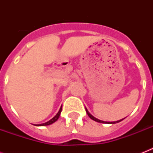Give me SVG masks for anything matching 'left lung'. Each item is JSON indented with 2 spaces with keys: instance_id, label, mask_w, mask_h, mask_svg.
I'll list each match as a JSON object with an SVG mask.
<instances>
[{
  "instance_id": "obj_1",
  "label": "left lung",
  "mask_w": 153,
  "mask_h": 153,
  "mask_svg": "<svg viewBox=\"0 0 153 153\" xmlns=\"http://www.w3.org/2000/svg\"><path fill=\"white\" fill-rule=\"evenodd\" d=\"M86 114H88V116L90 117H91V118L92 119V120H94V121H98V122H100V123H105H105H106V124H115V123H117V122H120V121H122V120H123V119H121V120H120V121H113V122H107V121H101V120H98V119L95 118L94 117L92 116V115H91V114H90V113H89L88 110H87V109H86Z\"/></svg>"
}]
</instances>
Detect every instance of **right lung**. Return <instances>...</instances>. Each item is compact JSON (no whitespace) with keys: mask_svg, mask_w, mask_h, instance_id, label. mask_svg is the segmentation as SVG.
<instances>
[{"mask_svg":"<svg viewBox=\"0 0 153 153\" xmlns=\"http://www.w3.org/2000/svg\"><path fill=\"white\" fill-rule=\"evenodd\" d=\"M61 111H62V106H61V108H60V109L59 110V112H58V114L55 115L54 117H53L52 119H51L50 121H48V122H46V123H44V124H41V125H39V126H49V125H51V124L54 123V122H55V121H57L58 119H59V115L60 114H61Z\"/></svg>","mask_w":153,"mask_h":153,"instance_id":"add662e5","label":"right lung"}]
</instances>
